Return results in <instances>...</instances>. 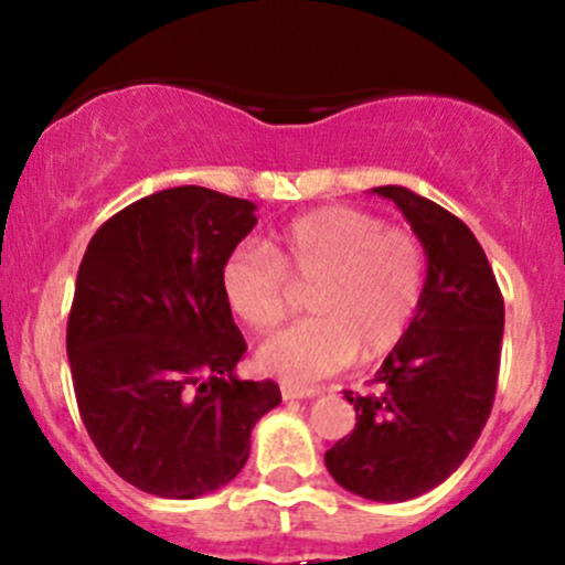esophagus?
Instances as JSON below:
<instances>
[{"mask_svg": "<svg viewBox=\"0 0 565 565\" xmlns=\"http://www.w3.org/2000/svg\"><path fill=\"white\" fill-rule=\"evenodd\" d=\"M321 391L319 387H291V385H284L281 387V395L284 401H295V398H316Z\"/></svg>", "mask_w": 565, "mask_h": 565, "instance_id": "esophagus-1", "label": "esophagus"}]
</instances>
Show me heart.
<instances>
[{
	"label": "heart",
	"mask_w": 565,
	"mask_h": 565,
	"mask_svg": "<svg viewBox=\"0 0 565 565\" xmlns=\"http://www.w3.org/2000/svg\"><path fill=\"white\" fill-rule=\"evenodd\" d=\"M238 321L270 332L308 291L313 319L284 329L257 350V366L289 385H308L385 359L404 340L425 289V252L406 228L353 206H323L281 225L268 246L244 242L220 270Z\"/></svg>",
	"instance_id": "obj_1"
}]
</instances>
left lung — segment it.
<instances>
[{
	"mask_svg": "<svg viewBox=\"0 0 565 565\" xmlns=\"http://www.w3.org/2000/svg\"><path fill=\"white\" fill-rule=\"evenodd\" d=\"M372 191L404 212L427 255V278L417 316L372 391H345L355 427L323 462L353 494L406 502L444 483L481 436L497 393L504 302L462 220L404 185Z\"/></svg>",
	"mask_w": 565,
	"mask_h": 565,
	"instance_id": "1",
	"label": "left lung"
}]
</instances>
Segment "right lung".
Masks as SVG:
<instances>
[{"instance_id":"right-lung-1","label":"right lung","mask_w":565,"mask_h":565,"mask_svg":"<svg viewBox=\"0 0 565 565\" xmlns=\"http://www.w3.org/2000/svg\"><path fill=\"white\" fill-rule=\"evenodd\" d=\"M257 206L201 185L135 201L84 252L66 350L76 406L127 483L196 499L244 468L252 427L281 404L274 380H238L246 342L220 270Z\"/></svg>"}]
</instances>
